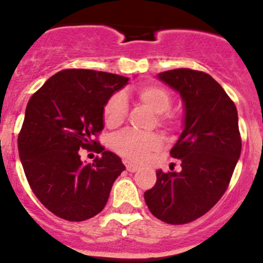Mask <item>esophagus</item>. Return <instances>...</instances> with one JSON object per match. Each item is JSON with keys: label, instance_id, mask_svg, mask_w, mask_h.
Segmentation results:
<instances>
[{"label": "esophagus", "instance_id": "34e87169", "mask_svg": "<svg viewBox=\"0 0 263 263\" xmlns=\"http://www.w3.org/2000/svg\"><path fill=\"white\" fill-rule=\"evenodd\" d=\"M124 165H126V168L129 171V173H135V171L139 170L140 166L139 165H135V163H131L128 161H124Z\"/></svg>", "mask_w": 263, "mask_h": 263}]
</instances>
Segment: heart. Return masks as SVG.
<instances>
[{"mask_svg":"<svg viewBox=\"0 0 263 263\" xmlns=\"http://www.w3.org/2000/svg\"><path fill=\"white\" fill-rule=\"evenodd\" d=\"M137 97L148 109L156 114H163L171 106V96L163 87L149 84L137 90ZM127 114V98L122 93L114 95L106 102L104 109L105 123L110 128L123 123ZM162 123H168V117L161 118ZM161 139L156 134H140L126 131L114 139V149L131 161H144L153 151L159 148Z\"/></svg>","mask_w":263,"mask_h":263,"instance_id":"b5f03b06","label":"heart"}]
</instances>
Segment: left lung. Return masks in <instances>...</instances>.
<instances>
[{
	"instance_id": "8db88e82",
	"label": "left lung",
	"mask_w": 263,
	"mask_h": 263,
	"mask_svg": "<svg viewBox=\"0 0 263 263\" xmlns=\"http://www.w3.org/2000/svg\"><path fill=\"white\" fill-rule=\"evenodd\" d=\"M157 78L183 102V131L171 148L181 170L157 171L156 184L144 198L156 218L184 224L209 212L227 190L241 153L239 117L231 98L209 73L176 68Z\"/></svg>"
}]
</instances>
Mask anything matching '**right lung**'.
<instances>
[{"label": "right lung", "instance_id": "add662e5", "mask_svg": "<svg viewBox=\"0 0 263 263\" xmlns=\"http://www.w3.org/2000/svg\"><path fill=\"white\" fill-rule=\"evenodd\" d=\"M129 78L93 70H63L29 98L18 137L19 157L32 191L57 217L82 222L105 208L126 168L93 137L104 129V109ZM102 153L92 165L79 150Z\"/></svg>", "mask_w": 263, "mask_h": 263}]
</instances>
